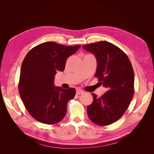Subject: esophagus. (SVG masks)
I'll return each instance as SVG.
<instances>
[{"label": "esophagus", "instance_id": "esophagus-1", "mask_svg": "<svg viewBox=\"0 0 154 154\" xmlns=\"http://www.w3.org/2000/svg\"><path fill=\"white\" fill-rule=\"evenodd\" d=\"M83 93V91H82V90H76V94L78 95H80V94H82Z\"/></svg>", "mask_w": 154, "mask_h": 154}]
</instances>
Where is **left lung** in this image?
<instances>
[{
	"label": "left lung",
	"mask_w": 154,
	"mask_h": 154,
	"mask_svg": "<svg viewBox=\"0 0 154 154\" xmlns=\"http://www.w3.org/2000/svg\"><path fill=\"white\" fill-rule=\"evenodd\" d=\"M97 60L95 77L108 90L101 96H93V102L87 107L89 118L98 126H107L121 118L133 98L134 74L128 57L107 41L83 45Z\"/></svg>",
	"instance_id": "1"
}]
</instances>
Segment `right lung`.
I'll use <instances>...</instances> for the list:
<instances>
[{
  "label": "right lung",
  "mask_w": 154,
  "mask_h": 154,
  "mask_svg": "<svg viewBox=\"0 0 154 154\" xmlns=\"http://www.w3.org/2000/svg\"><path fill=\"white\" fill-rule=\"evenodd\" d=\"M81 45L65 46L54 42L39 44L28 51L21 66L19 93L28 113L41 123L55 124L66 113L75 88L55 87L57 71H63L67 58Z\"/></svg>",
  "instance_id": "1"
}]
</instances>
